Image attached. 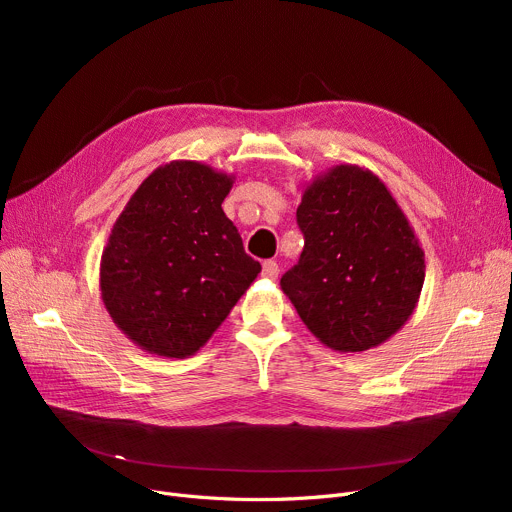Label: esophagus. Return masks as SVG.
<instances>
[{
    "label": "esophagus",
    "instance_id": "esophagus-1",
    "mask_svg": "<svg viewBox=\"0 0 512 512\" xmlns=\"http://www.w3.org/2000/svg\"><path fill=\"white\" fill-rule=\"evenodd\" d=\"M278 274H280V267H278V263H276V261H272V259L263 261V278L276 280V278H278Z\"/></svg>",
    "mask_w": 512,
    "mask_h": 512
}]
</instances>
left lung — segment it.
<instances>
[{
	"label": "left lung",
	"mask_w": 512,
	"mask_h": 512,
	"mask_svg": "<svg viewBox=\"0 0 512 512\" xmlns=\"http://www.w3.org/2000/svg\"><path fill=\"white\" fill-rule=\"evenodd\" d=\"M297 222L305 249L280 288L321 344L363 353L407 324L425 255L380 176L357 164L315 176L303 188Z\"/></svg>",
	"instance_id": "obj_1"
}]
</instances>
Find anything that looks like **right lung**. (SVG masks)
Wrapping results in <instances>:
<instances>
[{
  "instance_id": "right-lung-1",
  "label": "right lung",
  "mask_w": 512,
  "mask_h": 512,
  "mask_svg": "<svg viewBox=\"0 0 512 512\" xmlns=\"http://www.w3.org/2000/svg\"><path fill=\"white\" fill-rule=\"evenodd\" d=\"M234 174L174 159L132 193L99 263L101 301L143 351L186 359L261 272L222 209Z\"/></svg>"
}]
</instances>
